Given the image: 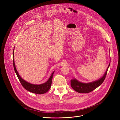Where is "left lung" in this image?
<instances>
[{"mask_svg": "<svg viewBox=\"0 0 120 120\" xmlns=\"http://www.w3.org/2000/svg\"><path fill=\"white\" fill-rule=\"evenodd\" d=\"M110 63L108 66V68L107 69L105 74L102 77V78H101L100 79L93 82L87 84L80 82L76 79H71V87L74 90L79 93H87L93 91L94 90L98 88L99 86H100L104 81L107 73L109 67L110 66Z\"/></svg>", "mask_w": 120, "mask_h": 120, "instance_id": "obj_1", "label": "left lung"}]
</instances>
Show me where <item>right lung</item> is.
<instances>
[{"instance_id": "right-lung-1", "label": "right lung", "mask_w": 120, "mask_h": 120, "mask_svg": "<svg viewBox=\"0 0 120 120\" xmlns=\"http://www.w3.org/2000/svg\"><path fill=\"white\" fill-rule=\"evenodd\" d=\"M13 53L14 55V51H13ZM13 67H14L15 71L17 75V77L21 85L24 89H25L26 90H28L29 91H30L31 92L34 93L35 94H44L46 93L47 91H48V90H49L51 86L52 79L53 74L54 73V71L52 73L49 79L45 83L41 84V85H33L25 81L20 76V75H19L17 72V69L16 68L14 58L13 60Z\"/></svg>"}]
</instances>
